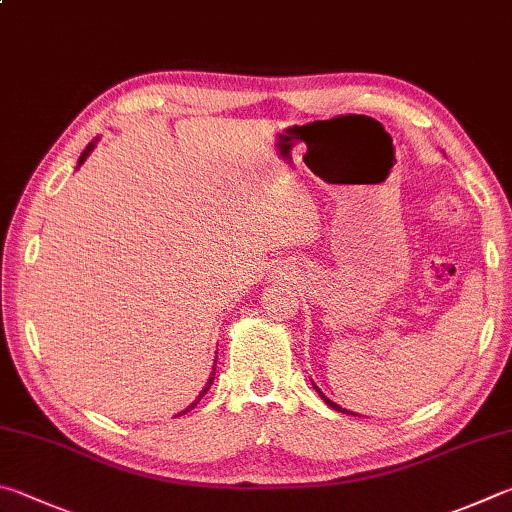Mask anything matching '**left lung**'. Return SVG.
Returning <instances> with one entry per match:
<instances>
[{"instance_id":"obj_1","label":"left lung","mask_w":512,"mask_h":512,"mask_svg":"<svg viewBox=\"0 0 512 512\" xmlns=\"http://www.w3.org/2000/svg\"><path fill=\"white\" fill-rule=\"evenodd\" d=\"M313 387H315V392H318V394H320V398H322V401H324V403H327V405L331 407V410H336V412H342V414H353V412L345 410V407H340L338 403H333V401H331V398H327V396H324V394L320 392V389H318V385H315V383H313ZM353 416H360V414H353Z\"/></svg>"}]
</instances>
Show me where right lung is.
Instances as JSON below:
<instances>
[{"instance_id":"1","label":"right lung","mask_w":512,"mask_h":512,"mask_svg":"<svg viewBox=\"0 0 512 512\" xmlns=\"http://www.w3.org/2000/svg\"><path fill=\"white\" fill-rule=\"evenodd\" d=\"M96 143H98V138H94V141H91L87 147H85V152H82L80 154V159H78V167L82 165V163H85L87 161V156L91 154V152H94V147H96ZM212 380H215V369H212V374H210V378H208V383H206V387H203L201 389V392H199V396L197 398H194V401L188 405V407H185V410H181L179 414H174V416H183L185 412H190V410H194V407H197V403L201 401V398L203 396H206L208 394V389H210V385H212Z\"/></svg>"}]
</instances>
